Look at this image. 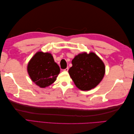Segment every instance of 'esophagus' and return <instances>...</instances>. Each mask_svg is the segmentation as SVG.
Listing matches in <instances>:
<instances>
[{
    "instance_id": "34e87169",
    "label": "esophagus",
    "mask_w": 134,
    "mask_h": 134,
    "mask_svg": "<svg viewBox=\"0 0 134 134\" xmlns=\"http://www.w3.org/2000/svg\"><path fill=\"white\" fill-rule=\"evenodd\" d=\"M64 70L65 71H68L69 70V68H66V69H64Z\"/></svg>"
}]
</instances>
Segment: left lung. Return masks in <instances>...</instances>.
Returning <instances> with one entry per match:
<instances>
[{"label": "left lung", "instance_id": "left-lung-1", "mask_svg": "<svg viewBox=\"0 0 134 134\" xmlns=\"http://www.w3.org/2000/svg\"><path fill=\"white\" fill-rule=\"evenodd\" d=\"M72 66L69 70L71 78L77 88L89 91L95 88L105 74L103 62L94 52H83L75 56Z\"/></svg>", "mask_w": 134, "mask_h": 134}]
</instances>
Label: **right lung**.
<instances>
[{
	"label": "right lung",
	"mask_w": 134,
	"mask_h": 134,
	"mask_svg": "<svg viewBox=\"0 0 134 134\" xmlns=\"http://www.w3.org/2000/svg\"><path fill=\"white\" fill-rule=\"evenodd\" d=\"M60 68L50 53L37 52L28 64L27 71L32 80L41 88L50 86L60 73Z\"/></svg>",
	"instance_id": "obj_1"
}]
</instances>
